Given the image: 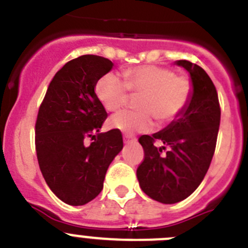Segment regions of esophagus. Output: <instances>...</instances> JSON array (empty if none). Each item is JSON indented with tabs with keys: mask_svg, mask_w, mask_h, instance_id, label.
Returning a JSON list of instances; mask_svg holds the SVG:
<instances>
[{
	"mask_svg": "<svg viewBox=\"0 0 248 248\" xmlns=\"http://www.w3.org/2000/svg\"><path fill=\"white\" fill-rule=\"evenodd\" d=\"M124 142L125 144H133V142H136V139L133 135H124Z\"/></svg>",
	"mask_w": 248,
	"mask_h": 248,
	"instance_id": "obj_1",
	"label": "esophagus"
}]
</instances>
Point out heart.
<instances>
[{"instance_id": "obj_1", "label": "heart", "mask_w": 248, "mask_h": 248, "mask_svg": "<svg viewBox=\"0 0 248 248\" xmlns=\"http://www.w3.org/2000/svg\"><path fill=\"white\" fill-rule=\"evenodd\" d=\"M142 94L139 112L123 110L109 119L110 128L123 133H147L155 128V120L169 123L178 117L192 96V82L185 76H174L170 69L140 66L124 72V79L107 74L98 79L96 94L108 112H114L128 102L129 92Z\"/></svg>"}]
</instances>
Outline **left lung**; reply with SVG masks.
I'll list each match as a JSON object with an SVG mask.
<instances>
[{"instance_id":"8db88e82","label":"left lung","mask_w":248,"mask_h":248,"mask_svg":"<svg viewBox=\"0 0 248 248\" xmlns=\"http://www.w3.org/2000/svg\"><path fill=\"white\" fill-rule=\"evenodd\" d=\"M174 63L189 72L192 96L165 129L140 136L145 156L136 170L142 192L163 204L178 203L198 188L212 162L220 125L219 98L208 74L190 61ZM156 141L163 146L156 147Z\"/></svg>"}]
</instances>
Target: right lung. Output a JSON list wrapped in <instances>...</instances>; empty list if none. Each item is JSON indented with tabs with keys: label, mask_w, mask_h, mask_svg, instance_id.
I'll return each instance as SVG.
<instances>
[{
	"label": "right lung",
	"mask_w": 248,
	"mask_h": 248,
	"mask_svg": "<svg viewBox=\"0 0 248 248\" xmlns=\"http://www.w3.org/2000/svg\"><path fill=\"white\" fill-rule=\"evenodd\" d=\"M113 69L110 60L82 55L69 61L47 87L35 123L40 171L54 194L83 205L103 189L109 165L123 149L120 130L101 133L107 112L94 88ZM92 139L90 145L85 140Z\"/></svg>",
	"instance_id": "add662e5"
}]
</instances>
